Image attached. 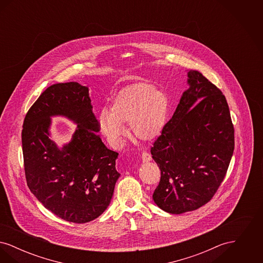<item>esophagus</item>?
<instances>
[{
	"instance_id": "34e87169",
	"label": "esophagus",
	"mask_w": 263,
	"mask_h": 263,
	"mask_svg": "<svg viewBox=\"0 0 263 263\" xmlns=\"http://www.w3.org/2000/svg\"><path fill=\"white\" fill-rule=\"evenodd\" d=\"M151 160H152L151 154L147 153V152H144V153L142 154V161H143L144 163H148V162H150Z\"/></svg>"
}]
</instances>
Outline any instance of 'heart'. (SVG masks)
<instances>
[{
  "instance_id": "obj_1",
  "label": "heart",
  "mask_w": 263,
  "mask_h": 263,
  "mask_svg": "<svg viewBox=\"0 0 263 263\" xmlns=\"http://www.w3.org/2000/svg\"><path fill=\"white\" fill-rule=\"evenodd\" d=\"M166 95L148 83H137L122 88L113 99L109 113H100L101 132L113 143H120L126 123L140 140H153L161 133L167 112Z\"/></svg>"
}]
</instances>
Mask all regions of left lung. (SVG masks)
I'll use <instances>...</instances> for the list:
<instances>
[{"label": "left lung", "mask_w": 263, "mask_h": 263, "mask_svg": "<svg viewBox=\"0 0 263 263\" xmlns=\"http://www.w3.org/2000/svg\"><path fill=\"white\" fill-rule=\"evenodd\" d=\"M154 142L161 170L153 199L163 211L181 214L211 200L225 178L235 148V130L223 92L198 71Z\"/></svg>", "instance_id": "left-lung-1"}]
</instances>
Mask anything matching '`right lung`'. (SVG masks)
Listing matches in <instances>:
<instances>
[{
    "mask_svg": "<svg viewBox=\"0 0 263 263\" xmlns=\"http://www.w3.org/2000/svg\"><path fill=\"white\" fill-rule=\"evenodd\" d=\"M54 115L78 124L62 151L49 139ZM99 130L88 88L76 82L46 88L25 115L22 142L27 186L46 209L67 222L97 219L108 207L120 176L115 168L118 153L104 146Z\"/></svg>",
    "mask_w": 263,
    "mask_h": 263,
    "instance_id": "add662e5",
    "label": "right lung"
}]
</instances>
